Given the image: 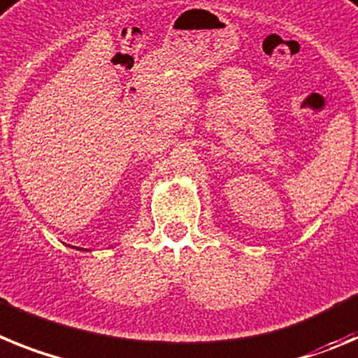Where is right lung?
I'll use <instances>...</instances> for the list:
<instances>
[{"label":"right lung","instance_id":"1","mask_svg":"<svg viewBox=\"0 0 358 358\" xmlns=\"http://www.w3.org/2000/svg\"><path fill=\"white\" fill-rule=\"evenodd\" d=\"M79 250H83V248H79Z\"/></svg>","mask_w":358,"mask_h":358}]
</instances>
